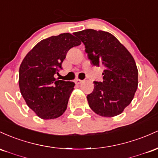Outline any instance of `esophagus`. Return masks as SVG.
Returning <instances> with one entry per match:
<instances>
[{"instance_id": "34e87169", "label": "esophagus", "mask_w": 158, "mask_h": 158, "mask_svg": "<svg viewBox=\"0 0 158 158\" xmlns=\"http://www.w3.org/2000/svg\"><path fill=\"white\" fill-rule=\"evenodd\" d=\"M74 82H75V84H76L79 85V84H82V83H83V81H81V80H80V79H76L75 81H74Z\"/></svg>"}]
</instances>
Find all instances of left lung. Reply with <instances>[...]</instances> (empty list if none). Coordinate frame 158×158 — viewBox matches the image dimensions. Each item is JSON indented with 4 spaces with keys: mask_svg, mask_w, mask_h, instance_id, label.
<instances>
[{
    "mask_svg": "<svg viewBox=\"0 0 158 158\" xmlns=\"http://www.w3.org/2000/svg\"><path fill=\"white\" fill-rule=\"evenodd\" d=\"M93 65H103V81H94L87 95L90 108L99 116L113 117L131 104L137 89L138 70L134 57L111 33L86 29L75 33Z\"/></svg>",
    "mask_w": 158,
    "mask_h": 158,
    "instance_id": "obj_1",
    "label": "left lung"
}]
</instances>
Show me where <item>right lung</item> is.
Wrapping results in <instances>:
<instances>
[{
	"label": "right lung",
	"mask_w": 158,
	"mask_h": 158,
	"mask_svg": "<svg viewBox=\"0 0 158 158\" xmlns=\"http://www.w3.org/2000/svg\"><path fill=\"white\" fill-rule=\"evenodd\" d=\"M81 42L71 33L52 36L37 43L19 68V84L26 104L42 119L63 114L74 83L54 77L62 69L67 52Z\"/></svg>",
	"instance_id": "obj_1"
}]
</instances>
